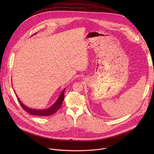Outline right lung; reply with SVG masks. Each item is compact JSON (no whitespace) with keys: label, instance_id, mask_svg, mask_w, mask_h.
I'll return each instance as SVG.
<instances>
[{"label":"right lung","instance_id":"add662e5","mask_svg":"<svg viewBox=\"0 0 154 154\" xmlns=\"http://www.w3.org/2000/svg\"><path fill=\"white\" fill-rule=\"evenodd\" d=\"M36 33H35L34 35H36ZM33 35H32V36H33ZM11 82H12V80H11ZM65 90H66V88H64L63 90L62 91V92L61 93V94H60L59 97H58L57 100L55 102V103H54L49 108H45V109H34V108H29L27 106L25 105L23 102H22L20 100V99H19V97H17V94L16 93L15 94H16V96H17V100H18L19 103L20 104V105L22 106V107H23V108L24 109L25 111H26L27 112H28L29 113H30L31 115H35V116H50V115L54 114L61 107L63 101V99H64V93ZM14 93H15V91H14Z\"/></svg>","mask_w":154,"mask_h":154}]
</instances>
